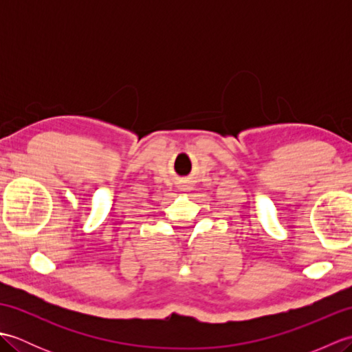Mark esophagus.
I'll use <instances>...</instances> for the list:
<instances>
[{
    "label": "esophagus",
    "mask_w": 352,
    "mask_h": 352,
    "mask_svg": "<svg viewBox=\"0 0 352 352\" xmlns=\"http://www.w3.org/2000/svg\"><path fill=\"white\" fill-rule=\"evenodd\" d=\"M184 188H186V186H184ZM184 190H186V189H184Z\"/></svg>",
    "instance_id": "esophagus-1"
}]
</instances>
